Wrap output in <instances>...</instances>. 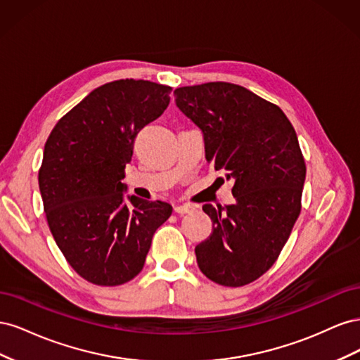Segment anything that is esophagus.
Wrapping results in <instances>:
<instances>
[{
	"label": "esophagus",
	"mask_w": 360,
	"mask_h": 360,
	"mask_svg": "<svg viewBox=\"0 0 360 360\" xmlns=\"http://www.w3.org/2000/svg\"><path fill=\"white\" fill-rule=\"evenodd\" d=\"M192 210H193V205H191V204H179L174 207V212L179 214H186V213H191Z\"/></svg>",
	"instance_id": "34e87169"
}]
</instances>
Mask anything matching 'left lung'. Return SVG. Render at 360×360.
Returning <instances> with one entry per match:
<instances>
[{
  "instance_id": "obj_1",
  "label": "left lung",
  "mask_w": 360,
  "mask_h": 360,
  "mask_svg": "<svg viewBox=\"0 0 360 360\" xmlns=\"http://www.w3.org/2000/svg\"><path fill=\"white\" fill-rule=\"evenodd\" d=\"M174 96L202 130L207 162L236 180L234 204L202 205L213 231L195 248L198 267L216 284L243 287L275 264L300 214L307 165L296 130L278 105L237 84L180 86Z\"/></svg>"
}]
</instances>
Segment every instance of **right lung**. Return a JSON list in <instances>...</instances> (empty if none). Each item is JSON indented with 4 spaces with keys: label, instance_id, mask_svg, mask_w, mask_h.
I'll list each match as a JSON object with an SVG mask.
<instances>
[{
    "label": "right lung",
    "instance_id": "add662e5",
    "mask_svg": "<svg viewBox=\"0 0 360 360\" xmlns=\"http://www.w3.org/2000/svg\"><path fill=\"white\" fill-rule=\"evenodd\" d=\"M171 86L118 79L97 86L48 136L39 188L49 230L72 269L96 285L134 279L155 231L172 213L163 201L123 198L138 132L163 114Z\"/></svg>",
    "mask_w": 360,
    "mask_h": 360
}]
</instances>
